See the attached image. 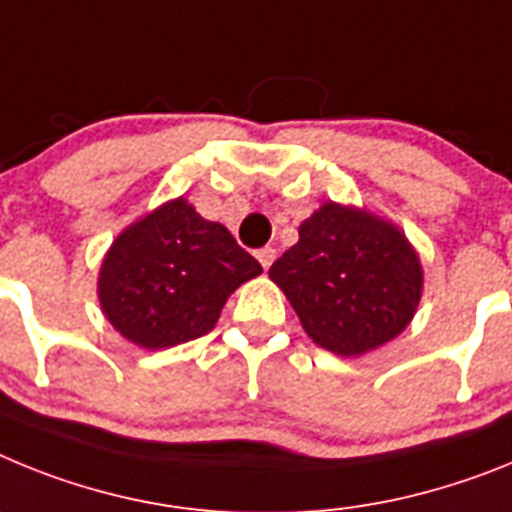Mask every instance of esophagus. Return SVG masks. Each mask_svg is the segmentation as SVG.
I'll use <instances>...</instances> for the list:
<instances>
[{
  "mask_svg": "<svg viewBox=\"0 0 512 512\" xmlns=\"http://www.w3.org/2000/svg\"><path fill=\"white\" fill-rule=\"evenodd\" d=\"M257 260H260L262 268L268 270L270 265H273V260H275V250H273V247H262V250H257Z\"/></svg>",
  "mask_w": 512,
  "mask_h": 512,
  "instance_id": "obj_1",
  "label": "esophagus"
}]
</instances>
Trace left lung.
<instances>
[{
	"label": "left lung",
	"mask_w": 512,
	"mask_h": 512,
	"mask_svg": "<svg viewBox=\"0 0 512 512\" xmlns=\"http://www.w3.org/2000/svg\"><path fill=\"white\" fill-rule=\"evenodd\" d=\"M311 342L358 358L402 335L422 299V262L397 224L327 201L299 226V242L273 262Z\"/></svg>",
	"instance_id": "8db88e82"
}]
</instances>
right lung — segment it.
Segmentation results:
<instances>
[{
    "label": "right lung",
    "mask_w": 512,
    "mask_h": 512,
    "mask_svg": "<svg viewBox=\"0 0 512 512\" xmlns=\"http://www.w3.org/2000/svg\"><path fill=\"white\" fill-rule=\"evenodd\" d=\"M262 273L219 221L172 198L113 239L97 273V299L113 330L164 350L216 327L226 299Z\"/></svg>",
    "instance_id": "right-lung-1"
}]
</instances>
